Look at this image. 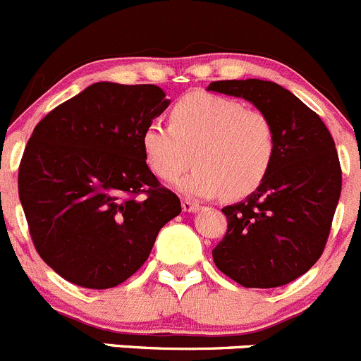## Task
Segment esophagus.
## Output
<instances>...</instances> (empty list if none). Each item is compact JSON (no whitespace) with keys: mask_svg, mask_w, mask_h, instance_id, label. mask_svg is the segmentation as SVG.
<instances>
[{"mask_svg":"<svg viewBox=\"0 0 361 361\" xmlns=\"http://www.w3.org/2000/svg\"><path fill=\"white\" fill-rule=\"evenodd\" d=\"M182 210H184V212H196V210H200V205H198V203L191 202V200L184 198V200H182Z\"/></svg>","mask_w":361,"mask_h":361,"instance_id":"esophagus-1","label":"esophagus"}]
</instances>
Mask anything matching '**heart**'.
Listing matches in <instances>:
<instances>
[{
  "instance_id": "b5f03b06",
  "label": "heart",
  "mask_w": 361,
  "mask_h": 361,
  "mask_svg": "<svg viewBox=\"0 0 361 361\" xmlns=\"http://www.w3.org/2000/svg\"><path fill=\"white\" fill-rule=\"evenodd\" d=\"M149 169L163 180L177 182L189 196L221 195L241 200L269 173L276 156V130L266 113L245 109L235 99L191 92L173 104L170 125L151 121L142 132Z\"/></svg>"
}]
</instances>
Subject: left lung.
I'll return each mask as SVG.
<instances>
[{
    "instance_id": "8db88e82",
    "label": "left lung",
    "mask_w": 361,
    "mask_h": 361,
    "mask_svg": "<svg viewBox=\"0 0 361 361\" xmlns=\"http://www.w3.org/2000/svg\"><path fill=\"white\" fill-rule=\"evenodd\" d=\"M207 90L235 95L266 113L276 156L245 202L222 208L228 231L212 250L226 276L247 288H274L302 276L322 257L343 185L339 156L314 111L273 81H214Z\"/></svg>"
}]
</instances>
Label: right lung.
Returning a JSON list of instances; mask_svg holds the SVG:
<instances>
[{
  "label": "right lung",
  "mask_w": 361,
  "mask_h": 361,
  "mask_svg": "<svg viewBox=\"0 0 361 361\" xmlns=\"http://www.w3.org/2000/svg\"><path fill=\"white\" fill-rule=\"evenodd\" d=\"M169 104L156 85L100 81L36 125L18 198L39 257L64 280L97 290L123 283L180 214L142 151L144 128Z\"/></svg>",
  "instance_id": "add662e5"
}]
</instances>
